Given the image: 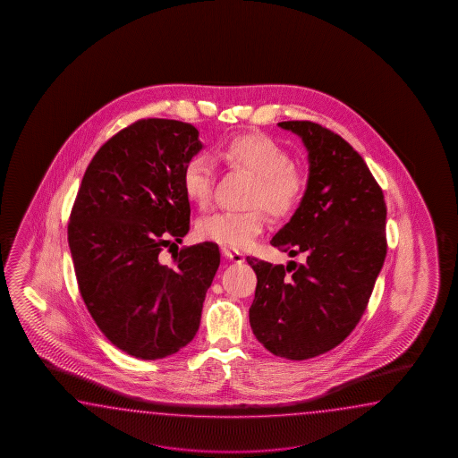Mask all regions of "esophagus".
<instances>
[{
  "instance_id": "esophagus-1",
  "label": "esophagus",
  "mask_w": 458,
  "mask_h": 458,
  "mask_svg": "<svg viewBox=\"0 0 458 458\" xmlns=\"http://www.w3.org/2000/svg\"><path fill=\"white\" fill-rule=\"evenodd\" d=\"M223 255H225L227 260H231L233 263H242L243 262V253L239 252V250H233V249H223L221 250Z\"/></svg>"
}]
</instances>
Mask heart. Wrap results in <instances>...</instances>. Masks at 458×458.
I'll list each match as a JSON object with an SVG mask.
<instances>
[{"label": "heart", "mask_w": 458, "mask_h": 458, "mask_svg": "<svg viewBox=\"0 0 458 458\" xmlns=\"http://www.w3.org/2000/svg\"><path fill=\"white\" fill-rule=\"evenodd\" d=\"M219 157L233 168L255 176L250 193L253 209L245 213L219 211L205 216L196 225L198 239L225 249H245L265 231L267 215L290 216L300 208L306 193V176L294 166L293 157L275 139L265 134H241L225 140ZM182 188L186 198L205 208L215 186V166L206 156H193L182 170Z\"/></svg>", "instance_id": "b5f03b06"}]
</instances>
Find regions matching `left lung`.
I'll list each match as a JSON object with an SVG mask.
<instances>
[{
  "instance_id": "left-lung-1",
  "label": "left lung",
  "mask_w": 458,
  "mask_h": 458,
  "mask_svg": "<svg viewBox=\"0 0 458 458\" xmlns=\"http://www.w3.org/2000/svg\"><path fill=\"white\" fill-rule=\"evenodd\" d=\"M278 126L301 137L310 178L301 205L270 243L306 263L273 265L255 257L250 327L268 352L306 360L349 337L367 310L386 257V205L360 154L311 121Z\"/></svg>"
}]
</instances>
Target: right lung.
<instances>
[{
	"instance_id": "obj_1",
	"label": "right lung",
	"mask_w": 458,
	"mask_h": 458,
	"mask_svg": "<svg viewBox=\"0 0 458 458\" xmlns=\"http://www.w3.org/2000/svg\"><path fill=\"white\" fill-rule=\"evenodd\" d=\"M198 129L175 119H139L99 147L70 213L78 290L99 331L142 360L185 347L199 327L221 255L213 242L158 255L190 229L182 170L201 150Z\"/></svg>"
}]
</instances>
